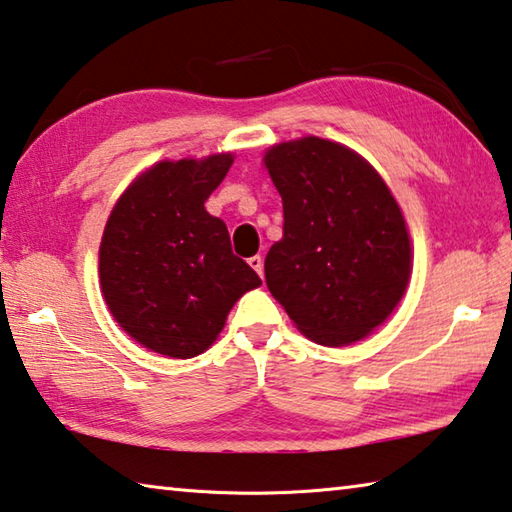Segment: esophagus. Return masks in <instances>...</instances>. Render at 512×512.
<instances>
[{
  "mask_svg": "<svg viewBox=\"0 0 512 512\" xmlns=\"http://www.w3.org/2000/svg\"><path fill=\"white\" fill-rule=\"evenodd\" d=\"M248 264L255 268V273H257L259 277L264 275V257H262V255H255V257H250V259H248Z\"/></svg>",
  "mask_w": 512,
  "mask_h": 512,
  "instance_id": "obj_1",
  "label": "esophagus"
}]
</instances>
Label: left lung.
<instances>
[{"instance_id": "8db88e82", "label": "left lung", "mask_w": 512, "mask_h": 512, "mask_svg": "<svg viewBox=\"0 0 512 512\" xmlns=\"http://www.w3.org/2000/svg\"><path fill=\"white\" fill-rule=\"evenodd\" d=\"M284 237L264 262L273 298L307 339L348 345L400 302L411 273L404 216L384 180L345 146L302 137L273 146Z\"/></svg>"}]
</instances>
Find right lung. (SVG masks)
I'll return each instance as SVG.
<instances>
[{"label":"right lung","mask_w":512,"mask_h":512,"mask_svg":"<svg viewBox=\"0 0 512 512\" xmlns=\"http://www.w3.org/2000/svg\"><path fill=\"white\" fill-rule=\"evenodd\" d=\"M230 164V153L158 162L126 189L103 230L99 275L112 316L173 359L210 348L232 305L262 284L232 253L225 223L205 210Z\"/></svg>","instance_id":"1"}]
</instances>
